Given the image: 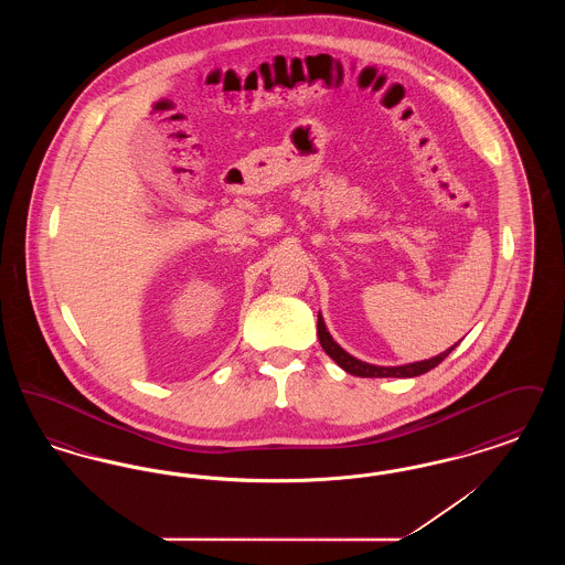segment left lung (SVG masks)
<instances>
[{
	"mask_svg": "<svg viewBox=\"0 0 565 565\" xmlns=\"http://www.w3.org/2000/svg\"><path fill=\"white\" fill-rule=\"evenodd\" d=\"M318 337H320V343H322L323 351L350 375L355 376H396V379H411V376L424 375L431 371L434 366H438L451 351L456 350L449 348L438 355H434L430 360H422V362H413V364H401V366H376V364H369V362H362L358 358H353L351 353L343 350L328 332L326 323H323L322 313H318Z\"/></svg>",
	"mask_w": 565,
	"mask_h": 565,
	"instance_id": "8db88e82",
	"label": "left lung"
}]
</instances>
